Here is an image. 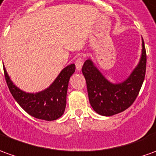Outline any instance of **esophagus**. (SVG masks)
Here are the masks:
<instances>
[{
    "label": "esophagus",
    "instance_id": "esophagus-1",
    "mask_svg": "<svg viewBox=\"0 0 156 156\" xmlns=\"http://www.w3.org/2000/svg\"><path fill=\"white\" fill-rule=\"evenodd\" d=\"M83 65V59L82 58H78L76 61V68L77 69V71H80L81 70V68Z\"/></svg>",
    "mask_w": 156,
    "mask_h": 156
}]
</instances>
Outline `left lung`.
I'll return each mask as SVG.
<instances>
[{
  "label": "left lung",
  "mask_w": 156,
  "mask_h": 156,
  "mask_svg": "<svg viewBox=\"0 0 156 156\" xmlns=\"http://www.w3.org/2000/svg\"><path fill=\"white\" fill-rule=\"evenodd\" d=\"M90 105L98 114L111 116L124 111L133 104L145 77L146 51L142 40V54L139 63L131 75L121 83H112L105 78L92 60L82 66Z\"/></svg>",
  "instance_id": "8db88e82"
}]
</instances>
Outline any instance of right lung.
<instances>
[{"instance_id": "right-lung-1", "label": "right lung", "mask_w": 156, "mask_h": 156, "mask_svg": "<svg viewBox=\"0 0 156 156\" xmlns=\"http://www.w3.org/2000/svg\"><path fill=\"white\" fill-rule=\"evenodd\" d=\"M75 70V64L68 65L49 87L41 92L30 93L20 90L13 84L4 67L6 84L17 103L31 116L45 121H54L64 115L69 80Z\"/></svg>"}]
</instances>
